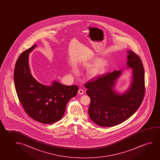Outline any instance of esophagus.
Instances as JSON below:
<instances>
[{
    "mask_svg": "<svg viewBox=\"0 0 160 160\" xmlns=\"http://www.w3.org/2000/svg\"><path fill=\"white\" fill-rule=\"evenodd\" d=\"M78 93H79V94H80V95H83L84 93V91L82 89H79L78 90Z\"/></svg>",
    "mask_w": 160,
    "mask_h": 160,
    "instance_id": "34e87169",
    "label": "esophagus"
}]
</instances>
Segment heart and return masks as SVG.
I'll return each mask as SVG.
<instances>
[{
	"instance_id": "heart-1",
	"label": "heart",
	"mask_w": 160,
	"mask_h": 160,
	"mask_svg": "<svg viewBox=\"0 0 160 160\" xmlns=\"http://www.w3.org/2000/svg\"><path fill=\"white\" fill-rule=\"evenodd\" d=\"M100 60L98 58H94L89 61L84 62L81 64V68L82 69H88L92 67L94 64H96ZM103 68V64L102 62H99L98 64L96 65L93 68L90 70L89 72V76L91 78H94L95 76H98V74H100L101 71L102 70ZM73 72L74 74H78V72L76 70H74Z\"/></svg>"
}]
</instances>
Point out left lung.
<instances>
[{
  "label": "left lung",
  "mask_w": 160,
  "mask_h": 160,
  "mask_svg": "<svg viewBox=\"0 0 160 160\" xmlns=\"http://www.w3.org/2000/svg\"><path fill=\"white\" fill-rule=\"evenodd\" d=\"M127 67L132 69V79L125 92L114 90L122 71L115 70L95 78L85 84L90 98L89 115L93 122L111 127L130 118L140 106L145 93V72L141 60L132 51H128Z\"/></svg>",
  "instance_id": "8db88e82"
}]
</instances>
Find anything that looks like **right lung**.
Instances as JSON below:
<instances>
[{
	"instance_id": "add662e5",
	"label": "right lung",
	"mask_w": 160,
	"mask_h": 160,
	"mask_svg": "<svg viewBox=\"0 0 160 160\" xmlns=\"http://www.w3.org/2000/svg\"><path fill=\"white\" fill-rule=\"evenodd\" d=\"M37 47L34 45L22 52L15 64L14 80L18 97L25 112L33 120L45 124L60 120L67 103L76 96L78 86H67L57 81L52 85L40 84L30 72L29 54Z\"/></svg>"
}]
</instances>
